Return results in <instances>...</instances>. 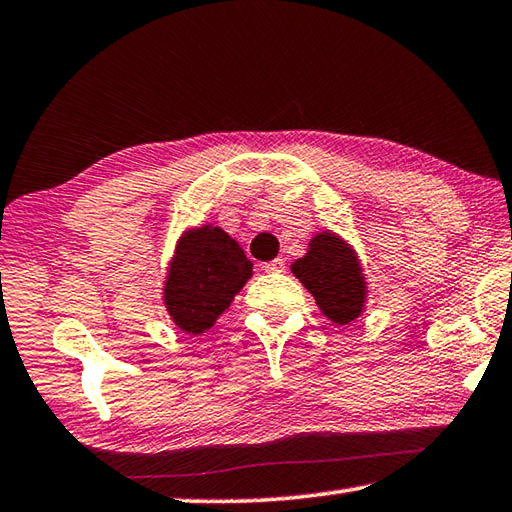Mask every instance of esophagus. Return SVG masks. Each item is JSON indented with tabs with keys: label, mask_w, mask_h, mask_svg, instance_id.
I'll use <instances>...</instances> for the list:
<instances>
[{
	"label": "esophagus",
	"mask_w": 512,
	"mask_h": 512,
	"mask_svg": "<svg viewBox=\"0 0 512 512\" xmlns=\"http://www.w3.org/2000/svg\"><path fill=\"white\" fill-rule=\"evenodd\" d=\"M262 268L266 273H284L287 271V264H284V259H273V262H266Z\"/></svg>",
	"instance_id": "esophagus-1"
}]
</instances>
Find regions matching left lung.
<instances>
[{
	"label": "left lung",
	"instance_id": "1",
	"mask_svg": "<svg viewBox=\"0 0 512 512\" xmlns=\"http://www.w3.org/2000/svg\"><path fill=\"white\" fill-rule=\"evenodd\" d=\"M291 273L336 325H350L366 309L368 282L361 259L357 250L332 230L309 239V250L291 264Z\"/></svg>",
	"mask_w": 512,
	"mask_h": 512
}]
</instances>
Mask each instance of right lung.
I'll list each match as a JSON object with an SVG mask.
<instances>
[{"mask_svg": "<svg viewBox=\"0 0 512 512\" xmlns=\"http://www.w3.org/2000/svg\"><path fill=\"white\" fill-rule=\"evenodd\" d=\"M253 262L219 225L205 223L180 235L167 266L162 302L173 325L187 334L210 329L244 284Z\"/></svg>", "mask_w": 512, "mask_h": 512, "instance_id": "1", "label": "right lung"}]
</instances>
